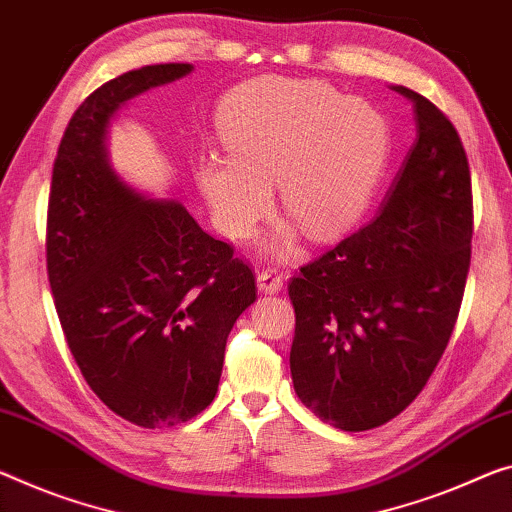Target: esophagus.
Wrapping results in <instances>:
<instances>
[{
    "label": "esophagus",
    "instance_id": "34e87169",
    "mask_svg": "<svg viewBox=\"0 0 512 512\" xmlns=\"http://www.w3.org/2000/svg\"><path fill=\"white\" fill-rule=\"evenodd\" d=\"M256 283H258V290H261V293H265V295H277V293H281V288H283V279L279 277L277 270L258 272Z\"/></svg>",
    "mask_w": 512,
    "mask_h": 512
}]
</instances>
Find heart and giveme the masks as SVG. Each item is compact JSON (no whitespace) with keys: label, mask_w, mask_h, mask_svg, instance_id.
I'll use <instances>...</instances> for the list:
<instances>
[{"label":"heart","mask_w":512,"mask_h":512,"mask_svg":"<svg viewBox=\"0 0 512 512\" xmlns=\"http://www.w3.org/2000/svg\"><path fill=\"white\" fill-rule=\"evenodd\" d=\"M229 157L208 155L194 169L217 229L247 240L274 206L288 219L272 254L350 231L368 208L391 153L387 116L364 98H345L316 80L270 77L240 89L217 119Z\"/></svg>","instance_id":"1"}]
</instances>
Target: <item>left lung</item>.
I'll use <instances>...</instances> for the list:
<instances>
[{
    "label": "left lung",
    "instance_id": "left-lung-1",
    "mask_svg": "<svg viewBox=\"0 0 512 512\" xmlns=\"http://www.w3.org/2000/svg\"><path fill=\"white\" fill-rule=\"evenodd\" d=\"M416 141L380 215L304 265L290 375L329 426H382L426 387L458 318L471 258V176L453 123L405 86Z\"/></svg>",
    "mask_w": 512,
    "mask_h": 512
}]
</instances>
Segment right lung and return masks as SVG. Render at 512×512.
Wrapping results in <instances>:
<instances>
[{
	"instance_id": "right-lung-1",
	"label": "right lung",
	"mask_w": 512,
	"mask_h": 512,
	"mask_svg": "<svg viewBox=\"0 0 512 512\" xmlns=\"http://www.w3.org/2000/svg\"><path fill=\"white\" fill-rule=\"evenodd\" d=\"M157 64L102 84L61 139L47 206V277L68 348L109 410L141 428L190 421L215 398L226 338L256 300L249 265L112 167L109 125L132 98L190 75Z\"/></svg>"
}]
</instances>
